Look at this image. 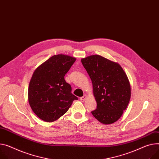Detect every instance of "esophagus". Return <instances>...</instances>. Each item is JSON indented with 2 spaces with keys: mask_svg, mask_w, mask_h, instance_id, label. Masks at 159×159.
<instances>
[{
  "mask_svg": "<svg viewBox=\"0 0 159 159\" xmlns=\"http://www.w3.org/2000/svg\"><path fill=\"white\" fill-rule=\"evenodd\" d=\"M86 98H87V95H84L83 97H81L80 98V101L81 102H84L85 101V99H86Z\"/></svg>",
  "mask_w": 159,
  "mask_h": 159,
  "instance_id": "esophagus-1",
  "label": "esophagus"
}]
</instances>
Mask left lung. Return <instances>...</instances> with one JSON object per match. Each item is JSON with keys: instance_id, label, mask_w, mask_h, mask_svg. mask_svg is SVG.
<instances>
[{"instance_id": "1", "label": "left lung", "mask_w": 159, "mask_h": 159, "mask_svg": "<svg viewBox=\"0 0 159 159\" xmlns=\"http://www.w3.org/2000/svg\"><path fill=\"white\" fill-rule=\"evenodd\" d=\"M92 80L97 109L92 111L101 123L112 124L126 109L131 89L126 73L116 62L93 55L81 60Z\"/></svg>"}]
</instances>
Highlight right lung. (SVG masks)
<instances>
[{"mask_svg":"<svg viewBox=\"0 0 159 159\" xmlns=\"http://www.w3.org/2000/svg\"><path fill=\"white\" fill-rule=\"evenodd\" d=\"M76 58L66 55H53L34 70L28 89V100L34 113L46 122L64 115L78 97L71 93L64 76Z\"/></svg>","mask_w":159,"mask_h":159,"instance_id":"1","label":"right lung"}]
</instances>
